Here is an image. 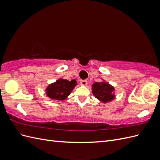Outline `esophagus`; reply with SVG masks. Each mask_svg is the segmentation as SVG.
<instances>
[{
	"instance_id": "1",
	"label": "esophagus",
	"mask_w": 160,
	"mask_h": 160,
	"mask_svg": "<svg viewBox=\"0 0 160 160\" xmlns=\"http://www.w3.org/2000/svg\"><path fill=\"white\" fill-rule=\"evenodd\" d=\"M80 83H81L82 85L85 86V85H87V84H88V81H87V80H81V81H80Z\"/></svg>"
}]
</instances>
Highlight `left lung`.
Segmentation results:
<instances>
[{
  "label": "left lung",
  "mask_w": 160,
  "mask_h": 160,
  "mask_svg": "<svg viewBox=\"0 0 160 160\" xmlns=\"http://www.w3.org/2000/svg\"><path fill=\"white\" fill-rule=\"evenodd\" d=\"M92 93L95 98L103 103L110 102L115 98L114 87L105 80L95 82L92 85Z\"/></svg>",
  "instance_id": "8db88e82"
}]
</instances>
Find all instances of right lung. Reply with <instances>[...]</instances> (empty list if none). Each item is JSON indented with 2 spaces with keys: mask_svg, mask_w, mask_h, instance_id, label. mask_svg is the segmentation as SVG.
I'll use <instances>...</instances> for the list:
<instances>
[{
  "mask_svg": "<svg viewBox=\"0 0 160 160\" xmlns=\"http://www.w3.org/2000/svg\"><path fill=\"white\" fill-rule=\"evenodd\" d=\"M77 85L75 79L68 81L60 78L47 87V96L52 100L63 101L67 98Z\"/></svg>",
  "mask_w": 160,
  "mask_h": 160,
  "instance_id": "add662e5",
  "label": "right lung"
}]
</instances>
